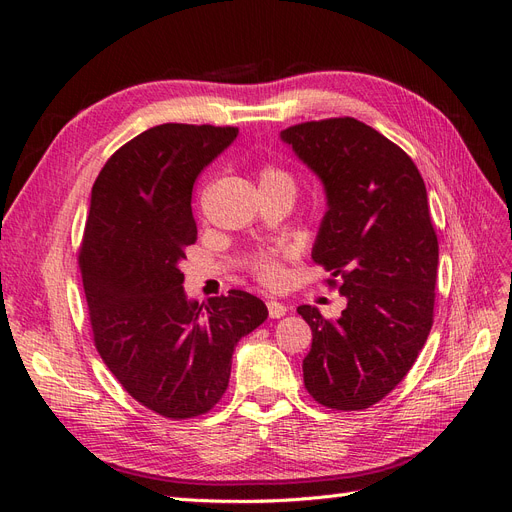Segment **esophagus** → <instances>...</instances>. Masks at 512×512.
I'll list each match as a JSON object with an SVG mask.
<instances>
[{
    "instance_id": "34e87169",
    "label": "esophagus",
    "mask_w": 512,
    "mask_h": 512,
    "mask_svg": "<svg viewBox=\"0 0 512 512\" xmlns=\"http://www.w3.org/2000/svg\"><path fill=\"white\" fill-rule=\"evenodd\" d=\"M267 309H269V316L271 318H282L288 312V307L284 303H280V301H269Z\"/></svg>"
}]
</instances>
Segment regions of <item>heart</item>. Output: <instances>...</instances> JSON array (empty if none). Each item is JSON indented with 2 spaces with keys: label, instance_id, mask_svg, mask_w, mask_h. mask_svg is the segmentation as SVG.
Segmentation results:
<instances>
[{
  "label": "heart",
  "instance_id": "heart-1",
  "mask_svg": "<svg viewBox=\"0 0 512 512\" xmlns=\"http://www.w3.org/2000/svg\"><path fill=\"white\" fill-rule=\"evenodd\" d=\"M260 185H282L294 192V179L288 170L280 166H265L260 170ZM250 269L256 275V280L265 286H277L284 280L282 262L275 254H258L252 262Z\"/></svg>",
  "mask_w": 512,
  "mask_h": 512
}]
</instances>
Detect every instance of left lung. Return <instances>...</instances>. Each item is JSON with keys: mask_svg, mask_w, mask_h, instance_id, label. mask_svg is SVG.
<instances>
[{"mask_svg": "<svg viewBox=\"0 0 512 512\" xmlns=\"http://www.w3.org/2000/svg\"><path fill=\"white\" fill-rule=\"evenodd\" d=\"M282 141L324 185L312 258L346 297L337 320L297 307L312 329L305 389L327 408L365 410L404 380L433 324L438 237L425 181L404 149L354 117L305 121Z\"/></svg>", "mask_w": 512, "mask_h": 512, "instance_id": "left-lung-1", "label": "left lung"}]
</instances>
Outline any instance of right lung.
I'll return each mask as SVG.
<instances>
[{
    "instance_id": "1",
    "label": "right lung",
    "mask_w": 512,
    "mask_h": 512,
    "mask_svg": "<svg viewBox=\"0 0 512 512\" xmlns=\"http://www.w3.org/2000/svg\"><path fill=\"white\" fill-rule=\"evenodd\" d=\"M237 128L162 123L119 147L91 188L79 267L94 344L138 404L173 421L222 399L239 339L267 320L243 290L205 307L179 269L196 241L192 188Z\"/></svg>"
}]
</instances>
